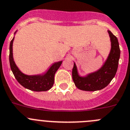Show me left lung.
<instances>
[{"mask_svg":"<svg viewBox=\"0 0 130 130\" xmlns=\"http://www.w3.org/2000/svg\"><path fill=\"white\" fill-rule=\"evenodd\" d=\"M111 48L107 59L101 68L86 76H80L77 67L74 63L72 76L74 84L78 88L84 91H96L105 88L115 77L118 69L120 50L118 39L108 30Z\"/></svg>","mask_w":130,"mask_h":130,"instance_id":"8db88e82","label":"left lung"}]
</instances>
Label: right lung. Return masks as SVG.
<instances>
[{"label": "right lung", "mask_w": 130, "mask_h": 130, "mask_svg": "<svg viewBox=\"0 0 130 130\" xmlns=\"http://www.w3.org/2000/svg\"><path fill=\"white\" fill-rule=\"evenodd\" d=\"M15 31L14 35L16 33ZM14 37L11 40L10 44V65L11 70L18 82L25 88L35 92H45L52 88L54 83V76L59 67L62 61L55 62L50 66L45 73L35 75H27L19 69L13 57V42Z\"/></svg>", "instance_id": "1"}]
</instances>
